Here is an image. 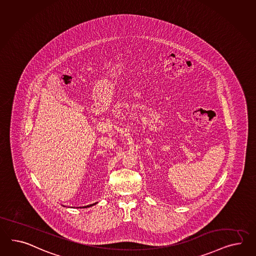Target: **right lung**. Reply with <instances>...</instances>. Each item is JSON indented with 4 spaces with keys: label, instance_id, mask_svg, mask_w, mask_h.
I'll list each match as a JSON object with an SVG mask.
<instances>
[{
    "label": "right lung",
    "instance_id": "1",
    "mask_svg": "<svg viewBox=\"0 0 256 256\" xmlns=\"http://www.w3.org/2000/svg\"><path fill=\"white\" fill-rule=\"evenodd\" d=\"M92 205H94V204H91V205H88V206H86V207H89V206H92ZM84 208V207H82Z\"/></svg>",
    "mask_w": 256,
    "mask_h": 256
}]
</instances>
